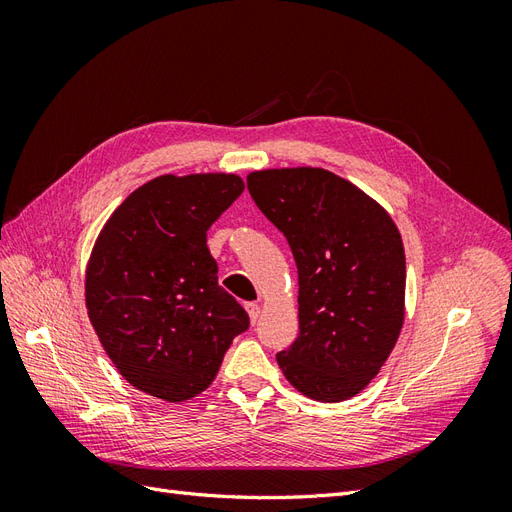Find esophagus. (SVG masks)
I'll use <instances>...</instances> for the list:
<instances>
[{"mask_svg":"<svg viewBox=\"0 0 512 512\" xmlns=\"http://www.w3.org/2000/svg\"><path fill=\"white\" fill-rule=\"evenodd\" d=\"M245 309H247V314H250L252 324H256V320L260 316V305L258 303H245Z\"/></svg>","mask_w":512,"mask_h":512,"instance_id":"1","label":"esophagus"}]
</instances>
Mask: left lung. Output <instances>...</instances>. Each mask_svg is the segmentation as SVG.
<instances>
[{
    "label": "left lung",
    "instance_id": "left-lung-1",
    "mask_svg": "<svg viewBox=\"0 0 512 512\" xmlns=\"http://www.w3.org/2000/svg\"><path fill=\"white\" fill-rule=\"evenodd\" d=\"M256 207L284 232L299 271V335L277 352L294 389L344 401L374 380L404 324L406 254L391 215L324 168L247 177Z\"/></svg>",
    "mask_w": 512,
    "mask_h": 512
}]
</instances>
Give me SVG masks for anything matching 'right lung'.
<instances>
[{
  "mask_svg": "<svg viewBox=\"0 0 512 512\" xmlns=\"http://www.w3.org/2000/svg\"><path fill=\"white\" fill-rule=\"evenodd\" d=\"M243 188L237 175H162L104 224L87 265L89 320L138 391L164 401L203 393L250 327L207 247V230Z\"/></svg>",
  "mask_w": 512,
  "mask_h": 512,
  "instance_id": "1",
  "label": "right lung"
}]
</instances>
